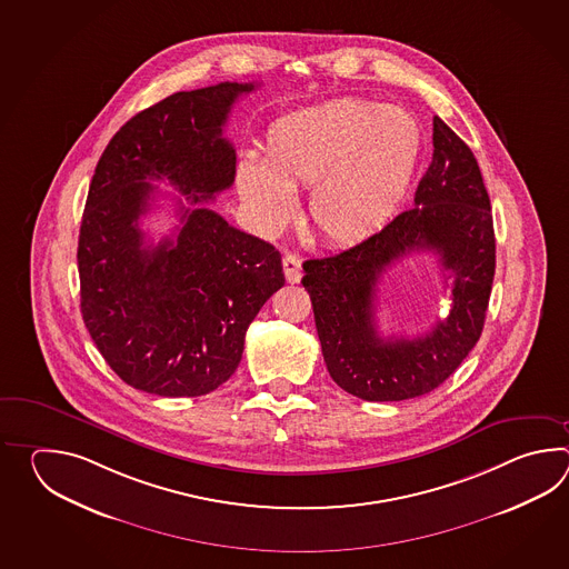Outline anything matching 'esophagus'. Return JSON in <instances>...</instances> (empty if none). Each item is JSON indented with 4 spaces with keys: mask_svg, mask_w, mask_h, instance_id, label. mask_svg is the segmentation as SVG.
Here are the masks:
<instances>
[{
    "mask_svg": "<svg viewBox=\"0 0 569 569\" xmlns=\"http://www.w3.org/2000/svg\"><path fill=\"white\" fill-rule=\"evenodd\" d=\"M282 268H284V277L290 284H297L302 277L301 258L297 254L282 256Z\"/></svg>",
    "mask_w": 569,
    "mask_h": 569,
    "instance_id": "34e87169",
    "label": "esophagus"
}]
</instances>
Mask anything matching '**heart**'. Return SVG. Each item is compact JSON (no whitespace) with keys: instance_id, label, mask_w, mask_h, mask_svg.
<instances>
[{"instance_id":"1","label":"heart","mask_w":569,"mask_h":569,"mask_svg":"<svg viewBox=\"0 0 569 569\" xmlns=\"http://www.w3.org/2000/svg\"><path fill=\"white\" fill-rule=\"evenodd\" d=\"M421 128L407 109L339 97L282 116L268 128L262 162L243 158L238 193L256 226L277 231L309 187L307 213L321 240L350 246L382 228L409 191Z\"/></svg>"}]
</instances>
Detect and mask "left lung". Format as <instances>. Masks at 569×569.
<instances>
[{
    "label": "left lung",
    "instance_id": "obj_1",
    "mask_svg": "<svg viewBox=\"0 0 569 569\" xmlns=\"http://www.w3.org/2000/svg\"><path fill=\"white\" fill-rule=\"evenodd\" d=\"M436 251L452 307L419 339H382L375 326L381 274L411 251ZM490 197L470 146L433 118V160L402 211L368 240L302 262L315 327L333 382L370 402L415 399L443 385L482 336L495 280Z\"/></svg>",
    "mask_w": 569,
    "mask_h": 569
}]
</instances>
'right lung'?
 <instances>
[{
  "label": "right lung",
  "instance_id": "add662e5",
  "mask_svg": "<svg viewBox=\"0 0 569 569\" xmlns=\"http://www.w3.org/2000/svg\"><path fill=\"white\" fill-rule=\"evenodd\" d=\"M256 83L179 91L126 121L97 162L79 233L81 313L109 368L158 397H201L242 360L262 305L284 284L279 250L203 206L230 189L223 126ZM169 180L188 194L182 228L157 247L139 218Z\"/></svg>",
  "mask_w": 569,
  "mask_h": 569
}]
</instances>
